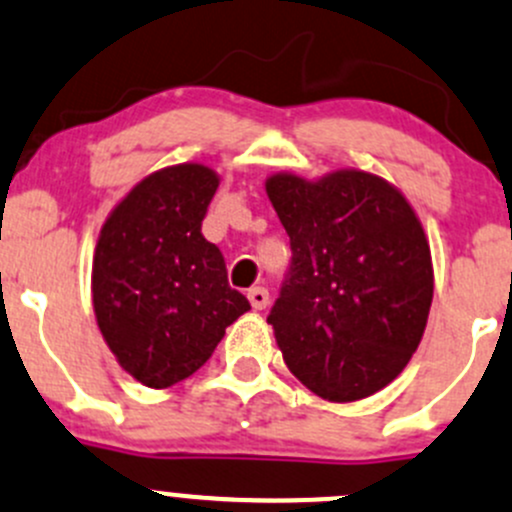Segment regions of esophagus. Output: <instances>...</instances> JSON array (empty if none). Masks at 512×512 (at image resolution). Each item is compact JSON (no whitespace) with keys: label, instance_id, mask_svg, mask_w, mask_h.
<instances>
[{"label":"esophagus","instance_id":"34e87169","mask_svg":"<svg viewBox=\"0 0 512 512\" xmlns=\"http://www.w3.org/2000/svg\"><path fill=\"white\" fill-rule=\"evenodd\" d=\"M249 300L256 310H263L268 305V291L263 286H256L249 291Z\"/></svg>","mask_w":512,"mask_h":512}]
</instances>
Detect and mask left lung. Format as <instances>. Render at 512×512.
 Instances as JSON below:
<instances>
[{
    "label": "left lung",
    "instance_id": "1",
    "mask_svg": "<svg viewBox=\"0 0 512 512\" xmlns=\"http://www.w3.org/2000/svg\"><path fill=\"white\" fill-rule=\"evenodd\" d=\"M266 192L293 254L268 313L288 370L330 402L370 397L412 360L434 298L414 209L357 170L276 175Z\"/></svg>",
    "mask_w": 512,
    "mask_h": 512
}]
</instances>
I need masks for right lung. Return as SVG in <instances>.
Listing matches in <instances>:
<instances>
[{"label": "right lung", "instance_id": "add662e5", "mask_svg": "<svg viewBox=\"0 0 512 512\" xmlns=\"http://www.w3.org/2000/svg\"><path fill=\"white\" fill-rule=\"evenodd\" d=\"M219 187L204 165L145 177L100 229L93 310L120 367L152 389L194 374L251 308L229 286L224 256L202 236Z\"/></svg>", "mask_w": 512, "mask_h": 512}]
</instances>
